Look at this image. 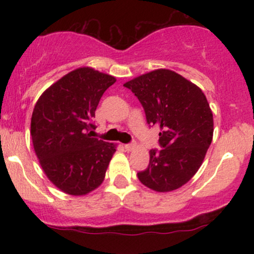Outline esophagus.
<instances>
[{"label":"esophagus","mask_w":254,"mask_h":254,"mask_svg":"<svg viewBox=\"0 0 254 254\" xmlns=\"http://www.w3.org/2000/svg\"><path fill=\"white\" fill-rule=\"evenodd\" d=\"M133 148H135V145H133L132 143H131V144H125V145H124V149L127 150V151H131V150L133 149Z\"/></svg>","instance_id":"obj_1"}]
</instances>
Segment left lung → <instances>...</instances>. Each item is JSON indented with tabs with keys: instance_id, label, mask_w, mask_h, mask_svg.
I'll return each mask as SVG.
<instances>
[{
	"instance_id": "left-lung-1",
	"label": "left lung",
	"mask_w": 254,
	"mask_h": 254,
	"mask_svg": "<svg viewBox=\"0 0 254 254\" xmlns=\"http://www.w3.org/2000/svg\"><path fill=\"white\" fill-rule=\"evenodd\" d=\"M143 106L147 123L160 129L161 150L149 151L139 182L156 192L182 188L199 170L214 133V119L199 87L168 69H156L124 83Z\"/></svg>"
}]
</instances>
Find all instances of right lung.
Segmentation results:
<instances>
[{
	"mask_svg": "<svg viewBox=\"0 0 254 254\" xmlns=\"http://www.w3.org/2000/svg\"><path fill=\"white\" fill-rule=\"evenodd\" d=\"M115 82V76L89 66L75 69L49 87L34 106V151L44 173L64 193L83 196L104 182L116 145L90 137L92 119Z\"/></svg>",
	"mask_w": 254,
	"mask_h": 254,
	"instance_id": "add662e5",
	"label": "right lung"
}]
</instances>
